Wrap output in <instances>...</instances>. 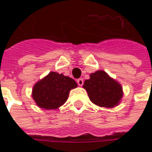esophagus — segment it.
<instances>
[{"instance_id": "34e87169", "label": "esophagus", "mask_w": 152, "mask_h": 152, "mask_svg": "<svg viewBox=\"0 0 152 152\" xmlns=\"http://www.w3.org/2000/svg\"><path fill=\"white\" fill-rule=\"evenodd\" d=\"M77 84H78V86H82L83 84H84V80H83L82 78H80V79L77 80Z\"/></svg>"}]
</instances>
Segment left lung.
Masks as SVG:
<instances>
[{"label": "left lung", "instance_id": "obj_1", "mask_svg": "<svg viewBox=\"0 0 152 152\" xmlns=\"http://www.w3.org/2000/svg\"><path fill=\"white\" fill-rule=\"evenodd\" d=\"M83 87L86 89L91 102L103 107H113L122 98L121 86L103 71H97L86 80Z\"/></svg>", "mask_w": 152, "mask_h": 152}]
</instances>
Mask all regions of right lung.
Segmentation results:
<instances>
[{
    "label": "right lung",
    "mask_w": 152,
    "mask_h": 152,
    "mask_svg": "<svg viewBox=\"0 0 152 152\" xmlns=\"http://www.w3.org/2000/svg\"><path fill=\"white\" fill-rule=\"evenodd\" d=\"M77 86L76 81L68 76L57 72H50L35 85L32 98L40 107L56 109L66 102L69 91Z\"/></svg>",
    "instance_id": "obj_1"
}]
</instances>
